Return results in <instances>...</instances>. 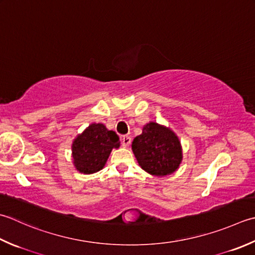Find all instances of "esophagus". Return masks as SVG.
<instances>
[{
	"label": "esophagus",
	"mask_w": 255,
	"mask_h": 255,
	"mask_svg": "<svg viewBox=\"0 0 255 255\" xmlns=\"http://www.w3.org/2000/svg\"><path fill=\"white\" fill-rule=\"evenodd\" d=\"M130 142H131V138L129 137V136H124L123 138H122V143H123V146L126 148V147H128L129 144H130Z\"/></svg>",
	"instance_id": "esophagus-1"
}]
</instances>
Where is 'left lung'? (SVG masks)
I'll return each mask as SVG.
<instances>
[{
  "label": "left lung",
  "instance_id": "left-lung-1",
  "mask_svg": "<svg viewBox=\"0 0 255 255\" xmlns=\"http://www.w3.org/2000/svg\"><path fill=\"white\" fill-rule=\"evenodd\" d=\"M132 152L142 170L154 177L177 171L182 162V146L172 129L149 122L142 132L133 139Z\"/></svg>",
  "mask_w": 255,
  "mask_h": 255
}]
</instances>
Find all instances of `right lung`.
Returning a JSON list of instances; mask_svg holds the SVG:
<instances>
[{
    "instance_id": "add662e5",
    "label": "right lung",
    "mask_w": 255,
    "mask_h": 255,
    "mask_svg": "<svg viewBox=\"0 0 255 255\" xmlns=\"http://www.w3.org/2000/svg\"><path fill=\"white\" fill-rule=\"evenodd\" d=\"M119 147L121 141L116 132L108 130L104 124L93 123L73 140L74 167L84 174L98 172L105 167L113 149Z\"/></svg>"
}]
</instances>
